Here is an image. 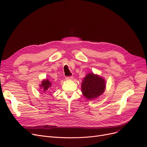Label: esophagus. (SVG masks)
<instances>
[{"label": "esophagus", "instance_id": "1", "mask_svg": "<svg viewBox=\"0 0 147 147\" xmlns=\"http://www.w3.org/2000/svg\"><path fill=\"white\" fill-rule=\"evenodd\" d=\"M73 77L72 76H67V77L65 78V79H66L67 80H71V79H73Z\"/></svg>", "mask_w": 147, "mask_h": 147}]
</instances>
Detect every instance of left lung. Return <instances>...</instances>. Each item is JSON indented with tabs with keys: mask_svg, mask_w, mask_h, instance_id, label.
I'll list each match as a JSON object with an SVG mask.
<instances>
[{
	"mask_svg": "<svg viewBox=\"0 0 147 147\" xmlns=\"http://www.w3.org/2000/svg\"><path fill=\"white\" fill-rule=\"evenodd\" d=\"M105 86V80L103 78L89 73L82 82V92L86 98L93 99L104 92Z\"/></svg>",
	"mask_w": 147,
	"mask_h": 147,
	"instance_id": "1",
	"label": "left lung"
}]
</instances>
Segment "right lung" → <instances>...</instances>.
Listing matches in <instances>:
<instances>
[{"instance_id":"right-lung-1","label":"right lung","mask_w":147,"mask_h":147,"mask_svg":"<svg viewBox=\"0 0 147 147\" xmlns=\"http://www.w3.org/2000/svg\"><path fill=\"white\" fill-rule=\"evenodd\" d=\"M51 86H52V83L49 82V80H43L42 82L41 85V87L43 88L44 91H47V89L49 88V87H51Z\"/></svg>"}]
</instances>
